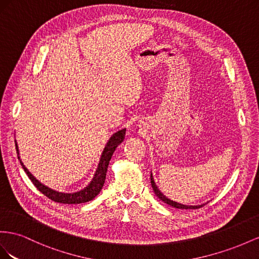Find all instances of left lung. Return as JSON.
Segmentation results:
<instances>
[{"label":"left lung","instance_id":"left-lung-1","mask_svg":"<svg viewBox=\"0 0 259 259\" xmlns=\"http://www.w3.org/2000/svg\"><path fill=\"white\" fill-rule=\"evenodd\" d=\"M151 184H152V188L154 190V193L155 195H156L160 201H162L164 203L170 205L171 207H175V208H179V209H197V208H201L202 206H204L205 204H201V205H183V204H180V203H177L175 201H172V199L168 198L167 196H165L164 194L161 193L160 190L157 188L156 183H155L154 181V178H153V175L151 174Z\"/></svg>","mask_w":259,"mask_h":259}]
</instances>
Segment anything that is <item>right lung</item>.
Returning <instances> with one entry per match:
<instances>
[{"label": "right lung", "instance_id": "add662e5", "mask_svg": "<svg viewBox=\"0 0 259 259\" xmlns=\"http://www.w3.org/2000/svg\"><path fill=\"white\" fill-rule=\"evenodd\" d=\"M124 136H125V128L115 132V134L109 138L108 142L106 143V145L104 147V150H103V153H102L101 158H100V162H99L98 168H97V171H95L91 182L89 183L84 189L80 190L78 192H73V193H63V192H57L53 189L44 186V184L41 183L39 180H36V178H34V176L31 175V172L26 168L24 162L20 160L19 150H18V145H17L16 141H15V145H16V152H17L18 159L20 161L21 167H23L25 172L29 177V179L32 181L34 187L38 189L42 194H44L47 197H49L50 199H52V201H54L56 203L80 204V203H85L89 201H92V199L101 192L103 186H104L105 179H106V171L108 168L109 160H110V158H112L116 147L124 140Z\"/></svg>", "mask_w": 259, "mask_h": 259}]
</instances>
